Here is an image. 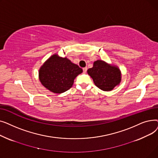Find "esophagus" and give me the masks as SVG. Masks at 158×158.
<instances>
[{"label": "esophagus", "instance_id": "34e87169", "mask_svg": "<svg viewBox=\"0 0 158 158\" xmlns=\"http://www.w3.org/2000/svg\"><path fill=\"white\" fill-rule=\"evenodd\" d=\"M82 70H83V72H84V73H86V71H87V67L83 68V69H82Z\"/></svg>", "mask_w": 158, "mask_h": 158}]
</instances>
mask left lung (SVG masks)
<instances>
[{
	"instance_id": "obj_1",
	"label": "left lung",
	"mask_w": 158,
	"mask_h": 158,
	"mask_svg": "<svg viewBox=\"0 0 158 158\" xmlns=\"http://www.w3.org/2000/svg\"><path fill=\"white\" fill-rule=\"evenodd\" d=\"M94 84L99 89L109 92L120 85L122 74L117 66L109 64L103 60L94 61L93 67L87 70Z\"/></svg>"
}]
</instances>
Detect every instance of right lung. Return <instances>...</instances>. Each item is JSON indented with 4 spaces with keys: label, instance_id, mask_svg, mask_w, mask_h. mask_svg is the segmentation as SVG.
<instances>
[{
    "label": "right lung",
    "instance_id": "add662e5",
    "mask_svg": "<svg viewBox=\"0 0 158 158\" xmlns=\"http://www.w3.org/2000/svg\"><path fill=\"white\" fill-rule=\"evenodd\" d=\"M82 72V69L67 57L54 54L41 66L39 80L51 92L62 94L72 86L75 78Z\"/></svg>",
    "mask_w": 158,
    "mask_h": 158
}]
</instances>
